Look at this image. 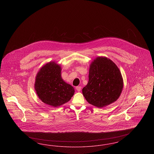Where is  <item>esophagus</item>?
Wrapping results in <instances>:
<instances>
[{"mask_svg":"<svg viewBox=\"0 0 154 154\" xmlns=\"http://www.w3.org/2000/svg\"><path fill=\"white\" fill-rule=\"evenodd\" d=\"M81 89V87L80 86H78V87H76V89H77V91L78 92H80V91Z\"/></svg>","mask_w":154,"mask_h":154,"instance_id":"esophagus-1","label":"esophagus"}]
</instances>
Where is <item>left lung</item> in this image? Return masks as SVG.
I'll return each instance as SVG.
<instances>
[{"label":"left lung","instance_id":"obj_1","mask_svg":"<svg viewBox=\"0 0 154 154\" xmlns=\"http://www.w3.org/2000/svg\"><path fill=\"white\" fill-rule=\"evenodd\" d=\"M123 85L117 66L110 59L99 57L90 65L88 84L82 92L89 104L102 108L117 100Z\"/></svg>","mask_w":154,"mask_h":154}]
</instances>
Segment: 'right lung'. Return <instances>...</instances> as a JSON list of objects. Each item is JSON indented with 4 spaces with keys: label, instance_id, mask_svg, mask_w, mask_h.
Segmentation results:
<instances>
[{
    "label": "right lung",
    "instance_id": "add662e5",
    "mask_svg": "<svg viewBox=\"0 0 154 154\" xmlns=\"http://www.w3.org/2000/svg\"><path fill=\"white\" fill-rule=\"evenodd\" d=\"M35 88L38 98L52 107H58L69 102L74 94V89L61 77L60 66L50 62L37 73Z\"/></svg>",
    "mask_w": 154,
    "mask_h": 154
}]
</instances>
